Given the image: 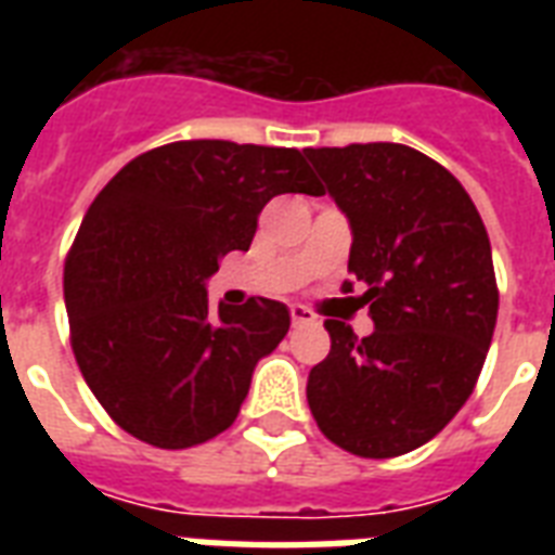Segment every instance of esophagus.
<instances>
[{"instance_id": "esophagus-1", "label": "esophagus", "mask_w": 555, "mask_h": 555, "mask_svg": "<svg viewBox=\"0 0 555 555\" xmlns=\"http://www.w3.org/2000/svg\"><path fill=\"white\" fill-rule=\"evenodd\" d=\"M291 320H294V325H311L313 313L305 305H291Z\"/></svg>"}]
</instances>
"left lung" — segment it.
<instances>
[{
	"label": "left lung",
	"instance_id": "8db88e82",
	"mask_svg": "<svg viewBox=\"0 0 555 555\" xmlns=\"http://www.w3.org/2000/svg\"><path fill=\"white\" fill-rule=\"evenodd\" d=\"M305 155L351 224L348 270L374 320L363 339L325 320L331 351L308 374V405L351 455H405L461 412L483 369L499 317L490 235L461 181L412 146Z\"/></svg>",
	"mask_w": 555,
	"mask_h": 555
}]
</instances>
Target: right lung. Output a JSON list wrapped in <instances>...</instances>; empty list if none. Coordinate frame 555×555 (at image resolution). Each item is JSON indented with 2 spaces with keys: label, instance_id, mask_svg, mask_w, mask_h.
<instances>
[{
  "label": "right lung",
  "instance_id": "obj_1",
  "mask_svg": "<svg viewBox=\"0 0 555 555\" xmlns=\"http://www.w3.org/2000/svg\"><path fill=\"white\" fill-rule=\"evenodd\" d=\"M282 192L322 195L299 150L178 141L91 201L65 259L72 348L108 417L143 443L186 449L230 429L256 363L285 339L276 299H207L221 256L250 247Z\"/></svg>",
  "mask_w": 555,
  "mask_h": 555
}]
</instances>
